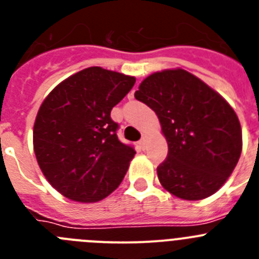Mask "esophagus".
<instances>
[{"label": "esophagus", "instance_id": "obj_1", "mask_svg": "<svg viewBox=\"0 0 259 259\" xmlns=\"http://www.w3.org/2000/svg\"><path fill=\"white\" fill-rule=\"evenodd\" d=\"M146 143H148V141H146V137L144 136L143 139H141V140L139 141V145L141 146V149H145V148H146Z\"/></svg>", "mask_w": 259, "mask_h": 259}]
</instances>
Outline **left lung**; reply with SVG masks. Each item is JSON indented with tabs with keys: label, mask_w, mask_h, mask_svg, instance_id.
<instances>
[{
	"label": "left lung",
	"mask_w": 259,
	"mask_h": 259,
	"mask_svg": "<svg viewBox=\"0 0 259 259\" xmlns=\"http://www.w3.org/2000/svg\"><path fill=\"white\" fill-rule=\"evenodd\" d=\"M135 97L157 114L168 145L166 161L157 168L162 187L187 201L221 189L242 150L241 125L232 106L183 68L149 75Z\"/></svg>",
	"instance_id": "8db88e82"
}]
</instances>
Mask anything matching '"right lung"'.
I'll return each instance as SVG.
<instances>
[{
  "mask_svg": "<svg viewBox=\"0 0 259 259\" xmlns=\"http://www.w3.org/2000/svg\"><path fill=\"white\" fill-rule=\"evenodd\" d=\"M135 76L102 67L71 75L47 96L33 124V150L53 188L76 202H98L115 191L136 152L120 143L111 109Z\"/></svg>",
  "mask_w": 259,
  "mask_h": 259,
  "instance_id": "1",
  "label": "right lung"
}]
</instances>
